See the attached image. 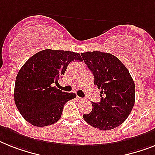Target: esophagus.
Here are the masks:
<instances>
[{
	"label": "esophagus",
	"mask_w": 155,
	"mask_h": 155,
	"mask_svg": "<svg viewBox=\"0 0 155 155\" xmlns=\"http://www.w3.org/2000/svg\"><path fill=\"white\" fill-rule=\"evenodd\" d=\"M77 101H79V102L83 101H84V98L80 97H77Z\"/></svg>",
	"instance_id": "34e87169"
}]
</instances>
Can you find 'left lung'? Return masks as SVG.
Masks as SVG:
<instances>
[{
    "mask_svg": "<svg viewBox=\"0 0 155 155\" xmlns=\"http://www.w3.org/2000/svg\"><path fill=\"white\" fill-rule=\"evenodd\" d=\"M101 89V101L92 102L93 109L83 118L102 131L116 128L124 122L135 104V83L128 70L112 54L95 51L81 53Z\"/></svg>",
    "mask_w": 155,
    "mask_h": 155,
    "instance_id": "left-lung-1",
    "label": "left lung"
}]
</instances>
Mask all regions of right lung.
Wrapping results in <instances>:
<instances>
[{
    "label": "right lung",
    "mask_w": 155,
    "mask_h": 155,
    "mask_svg": "<svg viewBox=\"0 0 155 155\" xmlns=\"http://www.w3.org/2000/svg\"><path fill=\"white\" fill-rule=\"evenodd\" d=\"M82 61L80 54L46 49L29 58L17 74L14 89L16 108L24 120L35 127L59 120L66 102L76 97L52 86L72 61Z\"/></svg>",
    "instance_id": "obj_1"
}]
</instances>
